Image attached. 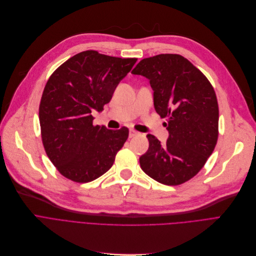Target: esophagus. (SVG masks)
I'll list each match as a JSON object with an SVG mask.
<instances>
[{"label": "esophagus", "mask_w": 256, "mask_h": 256, "mask_svg": "<svg viewBox=\"0 0 256 256\" xmlns=\"http://www.w3.org/2000/svg\"><path fill=\"white\" fill-rule=\"evenodd\" d=\"M138 134H140V133L138 131H136V130H133V129L129 130V138H134V136H136Z\"/></svg>", "instance_id": "34e87169"}]
</instances>
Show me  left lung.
<instances>
[{
	"mask_svg": "<svg viewBox=\"0 0 256 256\" xmlns=\"http://www.w3.org/2000/svg\"><path fill=\"white\" fill-rule=\"evenodd\" d=\"M131 74L150 81L155 110L168 120L166 142L148 134L149 149L140 157V168L160 184H184L199 173L216 144L218 106L212 84L177 54L144 58Z\"/></svg>",
	"mask_w": 256,
	"mask_h": 256,
	"instance_id": "1",
	"label": "left lung"
}]
</instances>
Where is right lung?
I'll return each instance as SVG.
<instances>
[{
	"label": "right lung",
	"mask_w": 256,
	"mask_h": 256,
	"mask_svg": "<svg viewBox=\"0 0 256 256\" xmlns=\"http://www.w3.org/2000/svg\"><path fill=\"white\" fill-rule=\"evenodd\" d=\"M136 60L84 51L48 78L40 105L42 138L48 157L68 179L85 184L112 166L129 130L94 126L92 112L110 102Z\"/></svg>",
	"instance_id": "obj_1"
}]
</instances>
